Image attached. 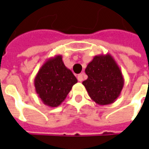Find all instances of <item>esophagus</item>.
<instances>
[{"label": "esophagus", "mask_w": 149, "mask_h": 149, "mask_svg": "<svg viewBox=\"0 0 149 149\" xmlns=\"http://www.w3.org/2000/svg\"><path fill=\"white\" fill-rule=\"evenodd\" d=\"M83 79H84V74H79V75H78V80H79V82H82Z\"/></svg>", "instance_id": "obj_1"}]
</instances>
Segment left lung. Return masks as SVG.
<instances>
[{
    "mask_svg": "<svg viewBox=\"0 0 149 149\" xmlns=\"http://www.w3.org/2000/svg\"><path fill=\"white\" fill-rule=\"evenodd\" d=\"M85 72L88 78L82 84L94 102L101 106L109 105L120 96L125 79L110 54L95 55Z\"/></svg>",
    "mask_w": 149,
    "mask_h": 149,
    "instance_id": "8db88e82",
    "label": "left lung"
}]
</instances>
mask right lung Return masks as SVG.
Instances as JSON below:
<instances>
[{"label": "right lung", "instance_id": "add662e5", "mask_svg": "<svg viewBox=\"0 0 149 149\" xmlns=\"http://www.w3.org/2000/svg\"><path fill=\"white\" fill-rule=\"evenodd\" d=\"M78 80L63 63L62 55L48 58L34 79L36 92L44 105L57 107L67 97Z\"/></svg>", "mask_w": 149, "mask_h": 149}]
</instances>
